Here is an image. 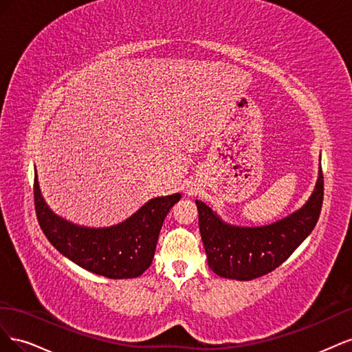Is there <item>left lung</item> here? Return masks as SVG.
Masks as SVG:
<instances>
[{"instance_id":"left-lung-1","label":"left lung","mask_w":352,"mask_h":352,"mask_svg":"<svg viewBox=\"0 0 352 352\" xmlns=\"http://www.w3.org/2000/svg\"><path fill=\"white\" fill-rule=\"evenodd\" d=\"M195 204L210 269L220 278L252 280L279 267L314 229L323 204L322 166L316 188L305 204L272 225L233 226L202 201L197 199Z\"/></svg>"}]
</instances>
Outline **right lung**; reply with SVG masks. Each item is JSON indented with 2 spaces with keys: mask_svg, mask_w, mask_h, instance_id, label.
I'll list each match as a JSON object with an SVG mask.
<instances>
[{
  "mask_svg": "<svg viewBox=\"0 0 352 352\" xmlns=\"http://www.w3.org/2000/svg\"><path fill=\"white\" fill-rule=\"evenodd\" d=\"M34 198L39 226L58 252L104 278L131 279L151 265L163 221L180 194L153 198L110 228H85L54 214L41 194L36 170Z\"/></svg>",
  "mask_w": 352,
  "mask_h": 352,
  "instance_id": "obj_1",
  "label": "right lung"
}]
</instances>
